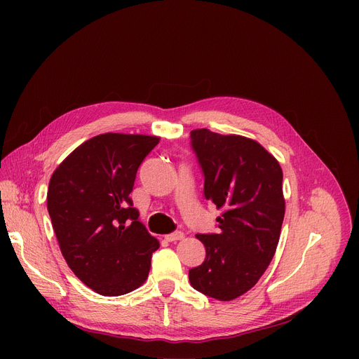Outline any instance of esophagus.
I'll list each match as a JSON object with an SVG mask.
<instances>
[{
  "label": "esophagus",
  "mask_w": 359,
  "mask_h": 359,
  "mask_svg": "<svg viewBox=\"0 0 359 359\" xmlns=\"http://www.w3.org/2000/svg\"><path fill=\"white\" fill-rule=\"evenodd\" d=\"M167 241H177V240H182L183 238V233L182 231H175V233H170L164 237Z\"/></svg>",
  "instance_id": "34e87169"
}]
</instances>
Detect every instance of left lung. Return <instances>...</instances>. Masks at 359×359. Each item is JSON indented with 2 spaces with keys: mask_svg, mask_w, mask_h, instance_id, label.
I'll use <instances>...</instances> for the list:
<instances>
[{
  "mask_svg": "<svg viewBox=\"0 0 359 359\" xmlns=\"http://www.w3.org/2000/svg\"><path fill=\"white\" fill-rule=\"evenodd\" d=\"M203 175V196L222 210L218 233L196 234L205 246L202 265L189 271L191 285L219 301L255 287L271 263L285 214L282 170L253 140L191 132Z\"/></svg>",
  "mask_w": 359,
  "mask_h": 359,
  "instance_id": "1",
  "label": "left lung"
}]
</instances>
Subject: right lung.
<instances>
[{
  "label": "right lung",
  "instance_id": "obj_1",
  "mask_svg": "<svg viewBox=\"0 0 359 359\" xmlns=\"http://www.w3.org/2000/svg\"><path fill=\"white\" fill-rule=\"evenodd\" d=\"M158 141L97 135L75 148L50 177L48 212L62 256L97 294L116 297L138 288L160 248L129 198L141 163Z\"/></svg>",
  "mask_w": 359,
  "mask_h": 359
}]
</instances>
